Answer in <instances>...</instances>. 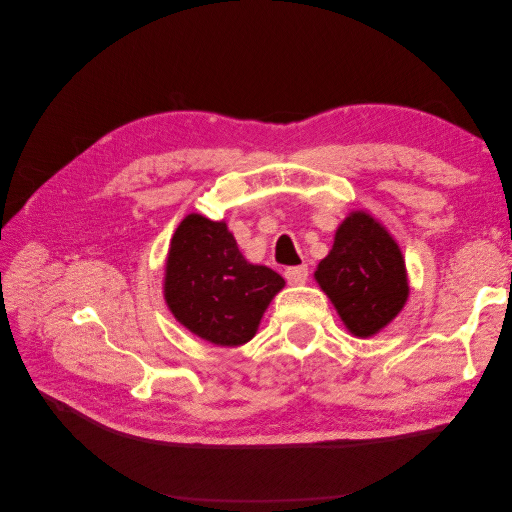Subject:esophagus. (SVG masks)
<instances>
[{"instance_id": "esophagus-1", "label": "esophagus", "mask_w": 512, "mask_h": 512, "mask_svg": "<svg viewBox=\"0 0 512 512\" xmlns=\"http://www.w3.org/2000/svg\"><path fill=\"white\" fill-rule=\"evenodd\" d=\"M284 275H286L288 284H292V286H301V284H305V282H307V267H305V265H301V267H288Z\"/></svg>"}]
</instances>
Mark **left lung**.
I'll use <instances>...</instances> for the list:
<instances>
[{"mask_svg": "<svg viewBox=\"0 0 512 512\" xmlns=\"http://www.w3.org/2000/svg\"><path fill=\"white\" fill-rule=\"evenodd\" d=\"M337 316L354 337H374L399 316L410 297L399 243L374 215L350 211L337 226L331 252L314 273Z\"/></svg>", "mask_w": 512, "mask_h": 512, "instance_id": "obj_1", "label": "left lung"}]
</instances>
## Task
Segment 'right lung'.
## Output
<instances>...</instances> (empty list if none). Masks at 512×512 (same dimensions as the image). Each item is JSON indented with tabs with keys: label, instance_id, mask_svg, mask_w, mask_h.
<instances>
[{
	"label": "right lung",
	"instance_id": "obj_1",
	"mask_svg": "<svg viewBox=\"0 0 512 512\" xmlns=\"http://www.w3.org/2000/svg\"><path fill=\"white\" fill-rule=\"evenodd\" d=\"M284 286L280 273L245 260L224 220L190 213L170 239L164 301L179 324L213 346L250 342Z\"/></svg>",
	"mask_w": 512,
	"mask_h": 512
}]
</instances>
